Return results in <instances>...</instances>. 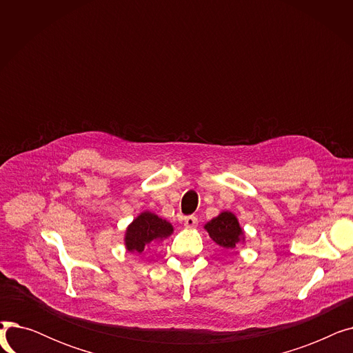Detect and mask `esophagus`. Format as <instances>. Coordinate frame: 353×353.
I'll return each mask as SVG.
<instances>
[{
	"mask_svg": "<svg viewBox=\"0 0 353 353\" xmlns=\"http://www.w3.org/2000/svg\"><path fill=\"white\" fill-rule=\"evenodd\" d=\"M183 225H184V228H188V229L196 228V226H197V217H196V216H188V217H184V219H183Z\"/></svg>",
	"mask_w": 353,
	"mask_h": 353,
	"instance_id": "obj_1",
	"label": "esophagus"
}]
</instances>
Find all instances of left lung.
<instances>
[{
	"instance_id": "8db88e82",
	"label": "left lung",
	"mask_w": 353,
	"mask_h": 353,
	"mask_svg": "<svg viewBox=\"0 0 353 353\" xmlns=\"http://www.w3.org/2000/svg\"><path fill=\"white\" fill-rule=\"evenodd\" d=\"M205 230L216 245L225 249H234L237 245L246 243L245 232L239 223L237 216L229 210L221 212L209 220L205 225Z\"/></svg>"
}]
</instances>
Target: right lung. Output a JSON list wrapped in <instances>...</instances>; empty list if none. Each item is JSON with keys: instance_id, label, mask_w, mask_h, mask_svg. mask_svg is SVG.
Instances as JSON below:
<instances>
[{"instance_id": "1", "label": "right lung", "mask_w": 353, "mask_h": 353, "mask_svg": "<svg viewBox=\"0 0 353 353\" xmlns=\"http://www.w3.org/2000/svg\"><path fill=\"white\" fill-rule=\"evenodd\" d=\"M174 228L170 221L159 217L156 213L144 210L133 219L124 232L125 250L141 254L152 243L161 242L172 236Z\"/></svg>"}]
</instances>
